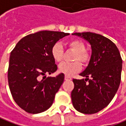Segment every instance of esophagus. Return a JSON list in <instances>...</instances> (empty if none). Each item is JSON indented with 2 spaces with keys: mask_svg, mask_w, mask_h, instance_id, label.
<instances>
[{
  "mask_svg": "<svg viewBox=\"0 0 126 126\" xmlns=\"http://www.w3.org/2000/svg\"><path fill=\"white\" fill-rule=\"evenodd\" d=\"M65 80H71V78L70 77H69V76H68V75H65Z\"/></svg>",
  "mask_w": 126,
  "mask_h": 126,
  "instance_id": "obj_1",
  "label": "esophagus"
}]
</instances>
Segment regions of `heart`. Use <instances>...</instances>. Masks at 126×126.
Segmentation results:
<instances>
[{
  "mask_svg": "<svg viewBox=\"0 0 126 126\" xmlns=\"http://www.w3.org/2000/svg\"><path fill=\"white\" fill-rule=\"evenodd\" d=\"M69 48L74 51L75 53L74 55L73 61H80L82 64H87L90 59V53L85 51V44L80 40L73 39L67 43ZM51 55L56 62H61L63 58V48L61 44L56 43L51 48ZM81 69V64L78 61L73 63H61L59 65L58 71L65 75L71 76L78 73Z\"/></svg>",
  "mask_w": 126,
  "mask_h": 126,
  "instance_id": "heart-1",
  "label": "heart"
}]
</instances>
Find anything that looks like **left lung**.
Instances as JSON below:
<instances>
[{"instance_id": "1", "label": "left lung", "mask_w": 126, "mask_h": 126, "mask_svg": "<svg viewBox=\"0 0 126 126\" xmlns=\"http://www.w3.org/2000/svg\"><path fill=\"white\" fill-rule=\"evenodd\" d=\"M91 45L90 61L79 75L85 79H73L71 99L79 112L92 114L109 105L121 83L122 59L115 44L104 36L92 33H74Z\"/></svg>"}]
</instances>
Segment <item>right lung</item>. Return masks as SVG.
I'll return each instance as SVG.
<instances>
[{"instance_id": "add662e5", "label": "right lung", "mask_w": 126, "mask_h": 126, "mask_svg": "<svg viewBox=\"0 0 126 126\" xmlns=\"http://www.w3.org/2000/svg\"><path fill=\"white\" fill-rule=\"evenodd\" d=\"M68 33L40 31L23 37L10 53L8 79L16 104L26 112L39 113L52 105L64 81V74L48 77L57 65L51 55L53 46Z\"/></svg>"}]
</instances>
